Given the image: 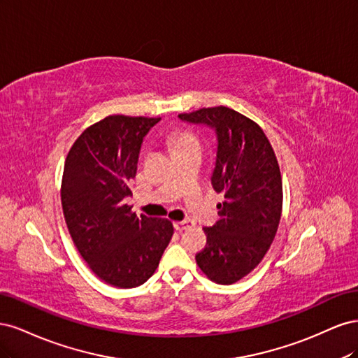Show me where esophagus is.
Returning a JSON list of instances; mask_svg holds the SVG:
<instances>
[{
	"instance_id": "esophagus-1",
	"label": "esophagus",
	"mask_w": 358,
	"mask_h": 358,
	"mask_svg": "<svg viewBox=\"0 0 358 358\" xmlns=\"http://www.w3.org/2000/svg\"><path fill=\"white\" fill-rule=\"evenodd\" d=\"M192 225H194V222L191 220H183V221H176L175 222V229L178 231H183V230H187L188 227H192Z\"/></svg>"
}]
</instances>
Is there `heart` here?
Returning <instances> with one entry per match:
<instances>
[{
  "mask_svg": "<svg viewBox=\"0 0 358 358\" xmlns=\"http://www.w3.org/2000/svg\"><path fill=\"white\" fill-rule=\"evenodd\" d=\"M170 143L173 145V149H179V148L196 145V140H194V137L189 133H178L170 138Z\"/></svg>",
  "mask_w": 358,
  "mask_h": 358,
  "instance_id": "1",
  "label": "heart"
}]
</instances>
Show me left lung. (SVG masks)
Here are the masks:
<instances>
[{"instance_id": "8db88e82", "label": "left lung", "mask_w": 358, "mask_h": 358, "mask_svg": "<svg viewBox=\"0 0 358 358\" xmlns=\"http://www.w3.org/2000/svg\"><path fill=\"white\" fill-rule=\"evenodd\" d=\"M215 133L212 187L224 194L218 221L204 227L208 245L197 264L218 284H233L257 267L272 245L282 212V180L263 129L229 107L178 116Z\"/></svg>"}]
</instances>
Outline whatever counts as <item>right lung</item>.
Listing matches in <instances>:
<instances>
[{
  "label": "right lung",
  "mask_w": 358,
  "mask_h": 358,
  "mask_svg": "<svg viewBox=\"0 0 358 358\" xmlns=\"http://www.w3.org/2000/svg\"><path fill=\"white\" fill-rule=\"evenodd\" d=\"M159 117L107 116L86 128L66 159L61 200L76 248L92 272L119 288L145 284L171 241V221L137 216L125 203L143 138Z\"/></svg>",
  "instance_id": "add662e5"
}]
</instances>
